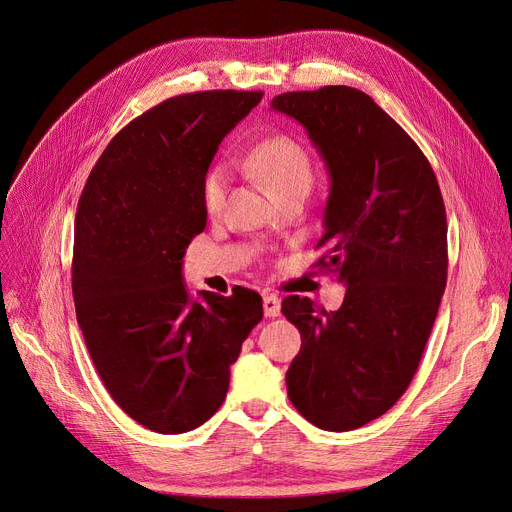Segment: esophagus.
Segmentation results:
<instances>
[{
  "label": "esophagus",
  "instance_id": "34e87169",
  "mask_svg": "<svg viewBox=\"0 0 512 512\" xmlns=\"http://www.w3.org/2000/svg\"><path fill=\"white\" fill-rule=\"evenodd\" d=\"M262 305H265V316L267 318H277L282 312V303H280V299L275 297V294H265V301H262Z\"/></svg>",
  "mask_w": 512,
  "mask_h": 512
}]
</instances>
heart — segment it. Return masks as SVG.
<instances>
[{
    "label": "heart",
    "mask_w": 512,
    "mask_h": 512,
    "mask_svg": "<svg viewBox=\"0 0 512 512\" xmlns=\"http://www.w3.org/2000/svg\"><path fill=\"white\" fill-rule=\"evenodd\" d=\"M243 166L267 183V188L282 198L290 192L309 190L312 160L307 149L288 134L262 138L245 153ZM228 173L224 166H213L203 179V203L209 213H218L226 203Z\"/></svg>",
    "instance_id": "b5f03b06"
}]
</instances>
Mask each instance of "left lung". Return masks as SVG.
Instances as JSON below:
<instances>
[{"instance_id":"obj_1","label":"left lung","mask_w":512,"mask_h":512,"mask_svg":"<svg viewBox=\"0 0 512 512\" xmlns=\"http://www.w3.org/2000/svg\"><path fill=\"white\" fill-rule=\"evenodd\" d=\"M271 106L297 119L327 164L318 267L337 273V312L290 294L282 314L301 350L286 371L292 406L324 431H350L406 393L446 286V211L423 151L363 91H288Z\"/></svg>"}]
</instances>
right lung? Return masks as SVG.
<instances>
[{
	"instance_id": "add662e5",
	"label": "right lung",
	"mask_w": 512,
	"mask_h": 512,
	"mask_svg": "<svg viewBox=\"0 0 512 512\" xmlns=\"http://www.w3.org/2000/svg\"><path fill=\"white\" fill-rule=\"evenodd\" d=\"M262 91H196L130 121L96 162L74 222L72 294L106 391L136 423L185 433L218 412L262 297L200 290L181 265L207 226L203 179Z\"/></svg>"
}]
</instances>
